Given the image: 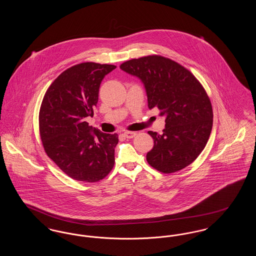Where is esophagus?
<instances>
[{"mask_svg":"<svg viewBox=\"0 0 256 256\" xmlns=\"http://www.w3.org/2000/svg\"><path fill=\"white\" fill-rule=\"evenodd\" d=\"M135 135H136V132H124V136L126 138H128V139L134 138Z\"/></svg>","mask_w":256,"mask_h":256,"instance_id":"obj_1","label":"esophagus"}]
</instances>
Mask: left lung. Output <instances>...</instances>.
Here are the masks:
<instances>
[{
	"label": "left lung",
	"mask_w": 256,
	"mask_h": 256,
	"mask_svg": "<svg viewBox=\"0 0 256 256\" xmlns=\"http://www.w3.org/2000/svg\"><path fill=\"white\" fill-rule=\"evenodd\" d=\"M122 71L144 84L150 110L165 116L163 134L148 132L154 148L148 163L164 174L190 165L202 152L211 134L213 110L206 91L195 76L170 58L152 54L126 61Z\"/></svg>",
	"instance_id": "left-lung-1"
}]
</instances>
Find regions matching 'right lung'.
<instances>
[{"label": "right lung", "mask_w": 256, "mask_h": 256, "mask_svg": "<svg viewBox=\"0 0 256 256\" xmlns=\"http://www.w3.org/2000/svg\"><path fill=\"white\" fill-rule=\"evenodd\" d=\"M116 68L84 62L65 70L46 91L39 132L46 154L68 176L97 182L112 170L118 134H104L86 122L97 106L102 78Z\"/></svg>", "instance_id": "obj_1"}]
</instances>
